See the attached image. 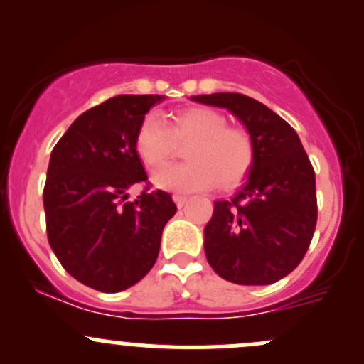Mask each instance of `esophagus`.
<instances>
[{"label": "esophagus", "mask_w": 364, "mask_h": 364, "mask_svg": "<svg viewBox=\"0 0 364 364\" xmlns=\"http://www.w3.org/2000/svg\"><path fill=\"white\" fill-rule=\"evenodd\" d=\"M172 199H174V203L178 204V208H183L186 200H188V197H186L185 193H174V196H172Z\"/></svg>", "instance_id": "34e87169"}]
</instances>
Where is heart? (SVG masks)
I'll list each match as a JSON object with an SVG mask.
<instances>
[{"mask_svg": "<svg viewBox=\"0 0 364 364\" xmlns=\"http://www.w3.org/2000/svg\"><path fill=\"white\" fill-rule=\"evenodd\" d=\"M188 164L171 165L155 174V183L165 190L193 192L218 183L234 190L248 178L255 161V142L250 132L229 127L220 112L205 107H188L174 112L168 124L148 114L139 124L135 149L149 168H160L174 159L179 146H186Z\"/></svg>", "mask_w": 364, "mask_h": 364, "instance_id": "1", "label": "heart"}]
</instances>
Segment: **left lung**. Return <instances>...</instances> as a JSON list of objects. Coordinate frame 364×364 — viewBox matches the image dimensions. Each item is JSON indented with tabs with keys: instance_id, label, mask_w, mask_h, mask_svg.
I'll return each mask as SVG.
<instances>
[{
	"instance_id": "obj_1",
	"label": "left lung",
	"mask_w": 364,
	"mask_h": 364,
	"mask_svg": "<svg viewBox=\"0 0 364 364\" xmlns=\"http://www.w3.org/2000/svg\"><path fill=\"white\" fill-rule=\"evenodd\" d=\"M192 100L230 111L255 142L245 186L230 200H216L204 227L209 266L232 284H274L299 266L317 225L310 159L294 128L247 95L213 93Z\"/></svg>"
}]
</instances>
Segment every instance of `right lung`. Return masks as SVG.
Returning <instances> with one entry per match:
<instances>
[{
  "label": "right lung",
  "mask_w": 364,
  "mask_h": 364,
  "mask_svg": "<svg viewBox=\"0 0 364 364\" xmlns=\"http://www.w3.org/2000/svg\"><path fill=\"white\" fill-rule=\"evenodd\" d=\"M160 95H117L82 112L50 153L43 186L47 240L75 280L100 292H121L149 273L161 230L178 211L171 193L148 181L135 135Z\"/></svg>",
  "instance_id": "right-lung-1"
}]
</instances>
